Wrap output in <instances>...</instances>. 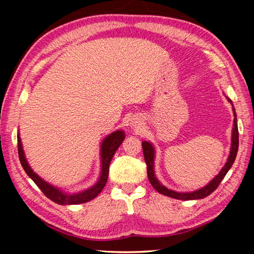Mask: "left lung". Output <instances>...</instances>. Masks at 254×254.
Wrapping results in <instances>:
<instances>
[{"label":"left lung","instance_id":"8db88e82","mask_svg":"<svg viewBox=\"0 0 254 254\" xmlns=\"http://www.w3.org/2000/svg\"><path fill=\"white\" fill-rule=\"evenodd\" d=\"M229 102L232 103L230 98H227ZM233 105V104H232ZM233 112H234V121H233V134H232V147H231V152H230V157L227 159V162L225 163L224 168L221 170V173L218 174L216 177H215L212 182H210L207 186L198 189V190L192 191V192H177L171 190V189H168L165 186L158 182L157 178L154 177V173H153V158H154V150L151 143L147 142V141H143L142 142V150H143V156H144V161L147 163V173H148V178L149 182L151 183L153 188L156 189L158 192L160 194L168 196V197H173V198L176 199H182V200H191V199H200L204 198V197L208 196L212 194V192L218 187V185L221 184L223 178L225 177V175L227 174V171L231 169L232 165L236 158V153H238V149H239V130H238V121H236V113H235V109L233 106Z\"/></svg>","mask_w":254,"mask_h":254}]
</instances>
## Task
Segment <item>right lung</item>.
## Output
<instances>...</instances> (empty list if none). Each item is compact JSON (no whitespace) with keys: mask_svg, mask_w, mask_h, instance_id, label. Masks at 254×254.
Segmentation results:
<instances>
[{"mask_svg":"<svg viewBox=\"0 0 254 254\" xmlns=\"http://www.w3.org/2000/svg\"><path fill=\"white\" fill-rule=\"evenodd\" d=\"M124 136L126 135H124L123 131H117L112 133V134H110L107 137H105V140L103 141L102 148H101L102 173H101L100 179H98V182L94 185L92 188L74 195L64 194V192L60 191L59 189L53 187L48 183H46L44 179H41L37 174L33 173V170L30 168V166L27 162V159L24 157L22 144H21V139L18 135L19 159L25 173H27L29 177L33 180L34 184L41 189V191L44 192V194L48 197L50 200H53L59 205L83 204V203H87V201L92 200L93 198H95V197L103 190V188H104L105 184L107 182V177H109V168H110L111 160L112 158H113L115 151H117L120 145H121V143L123 142Z\"/></svg>","mask_w":254,"mask_h":254,"instance_id":"obj_1","label":"right lung"}]
</instances>
